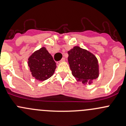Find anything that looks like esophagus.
Listing matches in <instances>:
<instances>
[{
    "instance_id": "1",
    "label": "esophagus",
    "mask_w": 126,
    "mask_h": 126,
    "mask_svg": "<svg viewBox=\"0 0 126 126\" xmlns=\"http://www.w3.org/2000/svg\"><path fill=\"white\" fill-rule=\"evenodd\" d=\"M65 61V58H64V57H63V58H62V60H60V62H64Z\"/></svg>"
}]
</instances>
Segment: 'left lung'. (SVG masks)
<instances>
[{"instance_id":"left-lung-1","label":"left lung","mask_w":126,"mask_h":126,"mask_svg":"<svg viewBox=\"0 0 126 126\" xmlns=\"http://www.w3.org/2000/svg\"><path fill=\"white\" fill-rule=\"evenodd\" d=\"M68 54L72 74L77 80L90 84L91 80L98 77V62L93 54L78 46L71 49Z\"/></svg>"}]
</instances>
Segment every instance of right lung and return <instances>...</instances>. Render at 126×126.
Wrapping results in <instances>:
<instances>
[{"label": "right lung", "instance_id": "1", "mask_svg": "<svg viewBox=\"0 0 126 126\" xmlns=\"http://www.w3.org/2000/svg\"><path fill=\"white\" fill-rule=\"evenodd\" d=\"M28 64L33 77L40 81L50 78L56 68L55 61L44 47L29 57Z\"/></svg>", "mask_w": 126, "mask_h": 126}]
</instances>
